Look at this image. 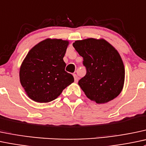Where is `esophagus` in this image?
Listing matches in <instances>:
<instances>
[{
  "mask_svg": "<svg viewBox=\"0 0 146 146\" xmlns=\"http://www.w3.org/2000/svg\"><path fill=\"white\" fill-rule=\"evenodd\" d=\"M73 77H74V80H75V82H77L78 80V77L76 74H73Z\"/></svg>",
  "mask_w": 146,
  "mask_h": 146,
  "instance_id": "1",
  "label": "esophagus"
}]
</instances>
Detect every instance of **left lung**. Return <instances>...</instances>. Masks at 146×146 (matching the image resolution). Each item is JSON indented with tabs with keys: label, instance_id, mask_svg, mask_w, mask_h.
I'll return each mask as SVG.
<instances>
[{
	"label": "left lung",
	"instance_id": "8db88e82",
	"mask_svg": "<svg viewBox=\"0 0 146 146\" xmlns=\"http://www.w3.org/2000/svg\"><path fill=\"white\" fill-rule=\"evenodd\" d=\"M73 46L81 56L87 73L78 82L90 100L98 104L108 103L121 93L125 70L117 50L104 38L76 40Z\"/></svg>",
	"mask_w": 146,
	"mask_h": 146
}]
</instances>
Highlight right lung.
I'll return each mask as SVG.
<instances>
[{"label": "right lung", "mask_w": 146, "mask_h": 146, "mask_svg": "<svg viewBox=\"0 0 146 146\" xmlns=\"http://www.w3.org/2000/svg\"><path fill=\"white\" fill-rule=\"evenodd\" d=\"M68 45L67 40L47 38L29 50L19 68V80L31 100H54L74 82L73 76L65 71L63 59Z\"/></svg>", "instance_id": "add662e5"}]
</instances>
